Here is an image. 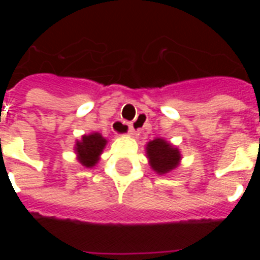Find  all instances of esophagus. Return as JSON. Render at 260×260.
Here are the masks:
<instances>
[{
  "label": "esophagus",
  "instance_id": "esophagus-1",
  "mask_svg": "<svg viewBox=\"0 0 260 260\" xmlns=\"http://www.w3.org/2000/svg\"><path fill=\"white\" fill-rule=\"evenodd\" d=\"M137 125H142V121H139V119H138V121H135L134 123H130V125H128V134L134 135L135 133H137V128H135V126ZM123 127H125V123L123 122H119V121H117V122L114 123V130H116V132H121Z\"/></svg>",
  "mask_w": 260,
  "mask_h": 260
}]
</instances>
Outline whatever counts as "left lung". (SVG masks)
I'll use <instances>...</instances> for the list:
<instances>
[{
  "label": "left lung",
  "mask_w": 260,
  "mask_h": 260,
  "mask_svg": "<svg viewBox=\"0 0 260 260\" xmlns=\"http://www.w3.org/2000/svg\"><path fill=\"white\" fill-rule=\"evenodd\" d=\"M146 153L152 171L160 176L174 171L180 165V150L162 138H156L148 142L146 146Z\"/></svg>",
  "instance_id": "1"
}]
</instances>
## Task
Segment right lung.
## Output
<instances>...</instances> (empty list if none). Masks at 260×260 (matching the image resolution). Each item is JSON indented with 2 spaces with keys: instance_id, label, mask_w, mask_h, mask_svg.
<instances>
[{
  "instance_id": "add662e5",
  "label": "right lung",
  "mask_w": 260,
  "mask_h": 260,
  "mask_svg": "<svg viewBox=\"0 0 260 260\" xmlns=\"http://www.w3.org/2000/svg\"><path fill=\"white\" fill-rule=\"evenodd\" d=\"M107 139L100 133L83 135L80 141H77L74 147L78 161L86 168L95 167L103 153V150L107 146Z\"/></svg>"
}]
</instances>
